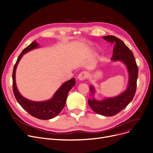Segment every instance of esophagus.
<instances>
[{
  "label": "esophagus",
  "instance_id": "34e87169",
  "mask_svg": "<svg viewBox=\"0 0 153 153\" xmlns=\"http://www.w3.org/2000/svg\"><path fill=\"white\" fill-rule=\"evenodd\" d=\"M87 73H86V72H82V73H80L79 74V76H78V77H77V78H78V79L79 80H85L87 77Z\"/></svg>",
  "mask_w": 153,
  "mask_h": 153
}]
</instances>
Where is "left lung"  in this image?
<instances>
[{
    "instance_id": "8db88e82",
    "label": "left lung",
    "mask_w": 153,
    "mask_h": 153,
    "mask_svg": "<svg viewBox=\"0 0 153 153\" xmlns=\"http://www.w3.org/2000/svg\"><path fill=\"white\" fill-rule=\"evenodd\" d=\"M103 38L112 44H114L111 60L121 61L126 66L128 73V82L126 90L118 96L106 98L101 101L94 98L95 90L93 86H90L92 98L88 99V103L90 108L97 114L105 116H113L124 109L133 100L136 92L138 68L133 52L123 40L114 36H103Z\"/></svg>"
}]
</instances>
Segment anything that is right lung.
Returning <instances> with one entry per match:
<instances>
[{
	"instance_id": "1",
	"label": "right lung",
	"mask_w": 153,
	"mask_h": 153,
	"mask_svg": "<svg viewBox=\"0 0 153 153\" xmlns=\"http://www.w3.org/2000/svg\"><path fill=\"white\" fill-rule=\"evenodd\" d=\"M38 47L39 44L34 41L26 47L18 56L13 71V91L18 103L29 114L39 119L47 120L55 117L62 111L66 103L68 92L75 85L76 80L73 78L63 83L55 93L53 97L47 101H33L23 97L19 92L16 85V69L23 55Z\"/></svg>"
}]
</instances>
